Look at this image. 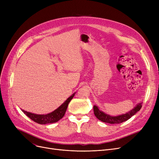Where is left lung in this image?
Here are the masks:
<instances>
[{"label": "left lung", "mask_w": 159, "mask_h": 159, "mask_svg": "<svg viewBox=\"0 0 159 159\" xmlns=\"http://www.w3.org/2000/svg\"><path fill=\"white\" fill-rule=\"evenodd\" d=\"M142 104L143 102H140L137 104L131 110L129 111L126 113L125 114L119 115L118 116H111L108 114L105 113L98 109V106H93V111L96 117L99 120L106 123L110 124H119L124 121L129 119L132 116L136 114L142 107Z\"/></svg>", "instance_id": "8db88e82"}]
</instances>
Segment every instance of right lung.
<instances>
[{"instance_id":"1","label":"right lung","mask_w":159,"mask_h":159,"mask_svg":"<svg viewBox=\"0 0 159 159\" xmlns=\"http://www.w3.org/2000/svg\"><path fill=\"white\" fill-rule=\"evenodd\" d=\"M75 93H74L72 95H71L68 98H67L66 101L57 109H56L55 111H52V113H49L48 114L46 115H38L32 113L30 112H28L26 111H24L22 110V111L24 112V114H26L30 119H31L34 122L40 124H50V123H54L59 120H61L65 115V113L66 111L67 107L71 99L75 96Z\"/></svg>"}]
</instances>
